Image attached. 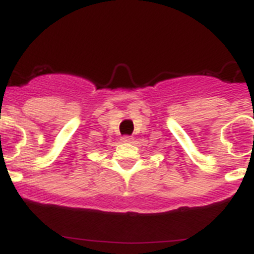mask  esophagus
Listing matches in <instances>:
<instances>
[{
  "label": "esophagus",
  "mask_w": 254,
  "mask_h": 254,
  "mask_svg": "<svg viewBox=\"0 0 254 254\" xmlns=\"http://www.w3.org/2000/svg\"><path fill=\"white\" fill-rule=\"evenodd\" d=\"M133 139H134V138H133V136H131V135H124V136H121V140H123V142H125V143H130Z\"/></svg>",
  "instance_id": "obj_1"
}]
</instances>
